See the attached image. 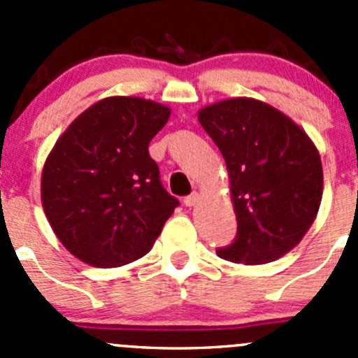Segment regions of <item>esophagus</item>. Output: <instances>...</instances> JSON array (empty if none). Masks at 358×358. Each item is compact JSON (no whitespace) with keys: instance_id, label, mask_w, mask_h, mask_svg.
<instances>
[{"instance_id":"esophagus-1","label":"esophagus","mask_w":358,"mask_h":358,"mask_svg":"<svg viewBox=\"0 0 358 358\" xmlns=\"http://www.w3.org/2000/svg\"><path fill=\"white\" fill-rule=\"evenodd\" d=\"M197 201H199V194L197 192H192L190 196H187L183 202H185V206H189V208H192V206L197 204Z\"/></svg>"}]
</instances>
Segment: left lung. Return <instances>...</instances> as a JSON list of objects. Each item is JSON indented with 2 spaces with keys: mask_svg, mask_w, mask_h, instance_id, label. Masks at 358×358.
I'll return each instance as SVG.
<instances>
[{
  "mask_svg": "<svg viewBox=\"0 0 358 358\" xmlns=\"http://www.w3.org/2000/svg\"><path fill=\"white\" fill-rule=\"evenodd\" d=\"M199 122L227 162L237 218L220 258L259 265L301 241L322 199V162L312 140L287 115L252 99L199 112Z\"/></svg>",
  "mask_w": 358,
  "mask_h": 358,
  "instance_id": "1",
  "label": "left lung"
}]
</instances>
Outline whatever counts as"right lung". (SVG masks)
<instances>
[{
  "instance_id": "obj_1",
  "label": "right lung",
  "mask_w": 358,
  "mask_h": 358,
  "mask_svg": "<svg viewBox=\"0 0 358 358\" xmlns=\"http://www.w3.org/2000/svg\"><path fill=\"white\" fill-rule=\"evenodd\" d=\"M169 109L110 96L83 112L45 162L41 199L53 232L88 265L114 268L150 251L178 199L161 183L149 143Z\"/></svg>"
}]
</instances>
